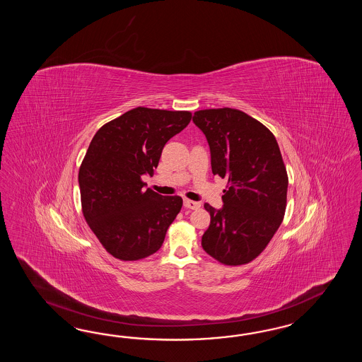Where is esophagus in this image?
I'll return each instance as SVG.
<instances>
[{
	"label": "esophagus",
	"mask_w": 362,
	"mask_h": 362,
	"mask_svg": "<svg viewBox=\"0 0 362 362\" xmlns=\"http://www.w3.org/2000/svg\"><path fill=\"white\" fill-rule=\"evenodd\" d=\"M183 204H185V207H186V209H200V206H202L199 202H194V200H189V199H185Z\"/></svg>",
	"instance_id": "esophagus-1"
}]
</instances>
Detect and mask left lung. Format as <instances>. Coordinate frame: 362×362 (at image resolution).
Masks as SVG:
<instances>
[{"label":"left lung","instance_id":"left-lung-1","mask_svg":"<svg viewBox=\"0 0 362 362\" xmlns=\"http://www.w3.org/2000/svg\"><path fill=\"white\" fill-rule=\"evenodd\" d=\"M214 175L227 177L223 209L211 215L202 247L224 265L250 263L263 252L284 219L288 175L274 134L240 110H199Z\"/></svg>","mask_w":362,"mask_h":362}]
</instances>
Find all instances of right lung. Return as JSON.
I'll list each match as a JSON object with an SVG mask.
<instances>
[{
  "label": "right lung",
  "mask_w": 362,
  "mask_h": 362,
  "mask_svg": "<svg viewBox=\"0 0 362 362\" xmlns=\"http://www.w3.org/2000/svg\"><path fill=\"white\" fill-rule=\"evenodd\" d=\"M192 118L189 111L136 107L107 122L88 146L78 182L88 227L107 252L123 262L156 252L183 206L180 197L143 189L165 143Z\"/></svg>",
  "instance_id": "add662e5"
}]
</instances>
